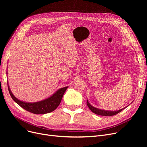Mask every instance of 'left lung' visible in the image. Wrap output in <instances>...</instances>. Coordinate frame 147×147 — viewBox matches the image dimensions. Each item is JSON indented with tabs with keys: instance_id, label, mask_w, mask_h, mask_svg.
I'll return each mask as SVG.
<instances>
[{
	"instance_id": "left-lung-1",
	"label": "left lung",
	"mask_w": 147,
	"mask_h": 147,
	"mask_svg": "<svg viewBox=\"0 0 147 147\" xmlns=\"http://www.w3.org/2000/svg\"><path fill=\"white\" fill-rule=\"evenodd\" d=\"M87 105L88 107L89 108V109L92 111V112L96 114L99 115H105V116H111V115H114L117 114L118 113H119L120 112H121L123 109H125V108H123L122 109H120L119 110L117 111H107V110H101L99 109H96V108L92 106L89 102H88V101L87 100Z\"/></svg>"
}]
</instances>
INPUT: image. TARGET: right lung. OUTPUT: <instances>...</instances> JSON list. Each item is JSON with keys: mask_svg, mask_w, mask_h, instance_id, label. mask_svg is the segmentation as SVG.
Masks as SVG:
<instances>
[{"mask_svg": "<svg viewBox=\"0 0 147 147\" xmlns=\"http://www.w3.org/2000/svg\"><path fill=\"white\" fill-rule=\"evenodd\" d=\"M9 94L13 101L24 110L36 114H43L51 113L55 110L59 105L61 99L68 86L58 89L55 93L48 98L36 102H26L18 99L12 93L7 83Z\"/></svg>", "mask_w": 147, "mask_h": 147, "instance_id": "add662e5", "label": "right lung"}]
</instances>
